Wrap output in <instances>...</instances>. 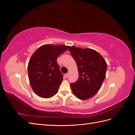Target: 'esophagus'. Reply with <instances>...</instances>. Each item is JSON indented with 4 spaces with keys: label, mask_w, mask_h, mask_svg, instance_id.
Wrapping results in <instances>:
<instances>
[{
    "label": "esophagus",
    "mask_w": 135,
    "mask_h": 135,
    "mask_svg": "<svg viewBox=\"0 0 135 135\" xmlns=\"http://www.w3.org/2000/svg\"><path fill=\"white\" fill-rule=\"evenodd\" d=\"M69 74H70V72H68L67 74H66V75H65V76H66V78H68L69 77Z\"/></svg>",
    "instance_id": "obj_1"
}]
</instances>
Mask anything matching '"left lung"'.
Returning <instances> with one entry per match:
<instances>
[{"instance_id":"8db88e82","label":"left lung","mask_w":135,"mask_h":135,"mask_svg":"<svg viewBox=\"0 0 135 135\" xmlns=\"http://www.w3.org/2000/svg\"><path fill=\"white\" fill-rule=\"evenodd\" d=\"M78 66L79 78L70 84L73 93L80 100L93 97L105 79L107 64L99 52L89 48L69 47Z\"/></svg>"}]
</instances>
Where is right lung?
<instances>
[{
	"label": "right lung",
	"instance_id": "obj_1",
	"mask_svg": "<svg viewBox=\"0 0 135 135\" xmlns=\"http://www.w3.org/2000/svg\"><path fill=\"white\" fill-rule=\"evenodd\" d=\"M69 46L46 44L32 55L28 64V75L32 89L42 98H50L57 92L63 80L57 59Z\"/></svg>",
	"mask_w": 135,
	"mask_h": 135
}]
</instances>
